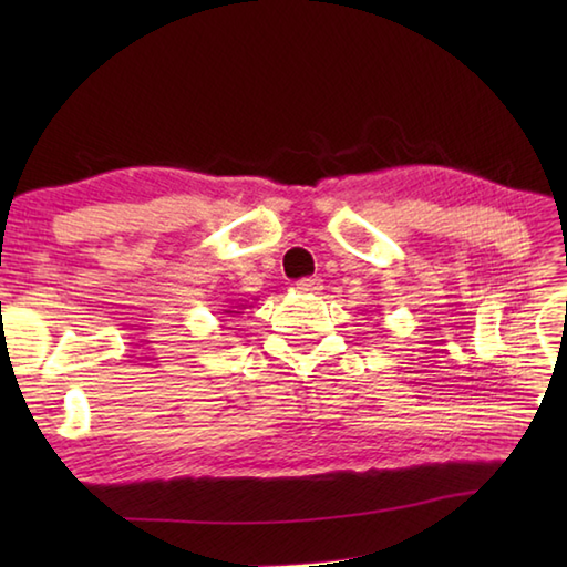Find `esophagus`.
<instances>
[{"mask_svg": "<svg viewBox=\"0 0 567 567\" xmlns=\"http://www.w3.org/2000/svg\"><path fill=\"white\" fill-rule=\"evenodd\" d=\"M295 287L305 295H317L321 290V280H317V277H302V280H297Z\"/></svg>", "mask_w": 567, "mask_h": 567, "instance_id": "obj_1", "label": "esophagus"}]
</instances>
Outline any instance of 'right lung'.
<instances>
[{
  "mask_svg": "<svg viewBox=\"0 0 567 567\" xmlns=\"http://www.w3.org/2000/svg\"><path fill=\"white\" fill-rule=\"evenodd\" d=\"M238 309H246V307L240 305ZM224 315H240V311H236V307H228V309H224Z\"/></svg>",
  "mask_w": 567,
  "mask_h": 567,
  "instance_id": "obj_1",
  "label": "right lung"
}]
</instances>
